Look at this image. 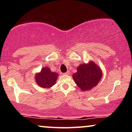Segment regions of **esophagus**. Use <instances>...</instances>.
Listing matches in <instances>:
<instances>
[{
    "label": "esophagus",
    "mask_w": 132,
    "mask_h": 132,
    "mask_svg": "<svg viewBox=\"0 0 132 132\" xmlns=\"http://www.w3.org/2000/svg\"><path fill=\"white\" fill-rule=\"evenodd\" d=\"M64 75H70V71H67L66 73H64Z\"/></svg>",
    "instance_id": "1"
}]
</instances>
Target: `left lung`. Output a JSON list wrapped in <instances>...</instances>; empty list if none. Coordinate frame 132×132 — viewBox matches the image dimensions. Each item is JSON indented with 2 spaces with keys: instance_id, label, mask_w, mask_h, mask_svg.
<instances>
[{
  "instance_id": "8db88e82",
  "label": "left lung",
  "mask_w": 132,
  "mask_h": 132,
  "mask_svg": "<svg viewBox=\"0 0 132 132\" xmlns=\"http://www.w3.org/2000/svg\"><path fill=\"white\" fill-rule=\"evenodd\" d=\"M73 78L82 91L90 90L98 84L102 77L100 68L93 62L80 65Z\"/></svg>"
}]
</instances>
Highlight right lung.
<instances>
[{
    "label": "right lung",
    "mask_w": 132,
    "mask_h": 132,
    "mask_svg": "<svg viewBox=\"0 0 132 132\" xmlns=\"http://www.w3.org/2000/svg\"><path fill=\"white\" fill-rule=\"evenodd\" d=\"M57 76V73L51 71L48 67H44L35 76V82L41 87L49 88L56 84Z\"/></svg>",
    "instance_id": "obj_1"
}]
</instances>
